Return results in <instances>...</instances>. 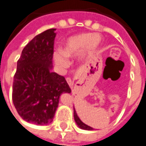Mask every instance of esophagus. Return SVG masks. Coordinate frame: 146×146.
Here are the masks:
<instances>
[{"instance_id": "esophagus-1", "label": "esophagus", "mask_w": 146, "mask_h": 146, "mask_svg": "<svg viewBox=\"0 0 146 146\" xmlns=\"http://www.w3.org/2000/svg\"><path fill=\"white\" fill-rule=\"evenodd\" d=\"M66 81H67V83L69 84V86L70 87H73V81L71 79V78H69V77H67L66 78Z\"/></svg>"}]
</instances>
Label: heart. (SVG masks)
<instances>
[{
  "mask_svg": "<svg viewBox=\"0 0 146 146\" xmlns=\"http://www.w3.org/2000/svg\"><path fill=\"white\" fill-rule=\"evenodd\" d=\"M101 43V38L97 34L81 33L66 40L60 49L53 53V60L60 69H67L70 65L69 59L74 58L80 53V58L84 59L94 52Z\"/></svg>",
  "mask_w": 146,
  "mask_h": 146,
  "instance_id": "b5f03b06",
  "label": "heart"
}]
</instances>
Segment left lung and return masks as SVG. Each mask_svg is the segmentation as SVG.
I'll return each instance as SVG.
<instances>
[{
    "label": "left lung",
    "mask_w": 146,
    "mask_h": 146,
    "mask_svg": "<svg viewBox=\"0 0 146 146\" xmlns=\"http://www.w3.org/2000/svg\"><path fill=\"white\" fill-rule=\"evenodd\" d=\"M73 116H74V120L77 123V126L81 129H85V130H93V128L90 127L89 125H87L86 124L81 121V120L79 118V117L77 116V112L75 110V109H73Z\"/></svg>",
    "instance_id": "1"
}]
</instances>
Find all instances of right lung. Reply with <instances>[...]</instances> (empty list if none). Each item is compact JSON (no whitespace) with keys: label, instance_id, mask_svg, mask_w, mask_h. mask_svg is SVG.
Instances as JSON below:
<instances>
[{"label":"right lung","instance_id":"add662e5","mask_svg":"<svg viewBox=\"0 0 146 146\" xmlns=\"http://www.w3.org/2000/svg\"><path fill=\"white\" fill-rule=\"evenodd\" d=\"M56 29L36 36L24 48L13 85V102L18 114L38 125L52 121L63 93H71L65 77L52 72Z\"/></svg>","mask_w":146,"mask_h":146}]
</instances>
